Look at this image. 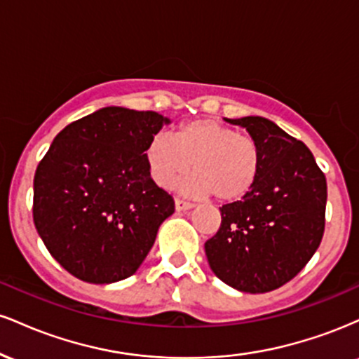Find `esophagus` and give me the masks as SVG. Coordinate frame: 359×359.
<instances>
[{
    "mask_svg": "<svg viewBox=\"0 0 359 359\" xmlns=\"http://www.w3.org/2000/svg\"><path fill=\"white\" fill-rule=\"evenodd\" d=\"M192 208H194L192 203H187V201H182V199H175L177 211H187V209H192Z\"/></svg>",
    "mask_w": 359,
    "mask_h": 359,
    "instance_id": "obj_1",
    "label": "esophagus"
}]
</instances>
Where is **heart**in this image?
Instances as JSON below:
<instances>
[{
    "mask_svg": "<svg viewBox=\"0 0 359 359\" xmlns=\"http://www.w3.org/2000/svg\"><path fill=\"white\" fill-rule=\"evenodd\" d=\"M145 160L158 187H170L192 167L194 174L180 184V191L194 196L214 194L221 203H234L257 184L262 150L251 135L201 118L180 125L174 138L155 135L147 145Z\"/></svg>",
    "mask_w": 359,
    "mask_h": 359,
    "instance_id": "heart-1",
    "label": "heart"
}]
</instances>
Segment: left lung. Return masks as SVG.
<instances>
[{
	"label": "left lung",
	"instance_id": "8db88e82",
	"mask_svg": "<svg viewBox=\"0 0 359 359\" xmlns=\"http://www.w3.org/2000/svg\"><path fill=\"white\" fill-rule=\"evenodd\" d=\"M224 119L257 140L262 168L241 201L219 208L221 228L205 241V257L226 285L263 294L294 278L319 248L327 184L312 151L273 121Z\"/></svg>",
	"mask_w": 359,
	"mask_h": 359
}]
</instances>
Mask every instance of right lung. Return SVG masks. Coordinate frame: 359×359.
Masks as SVG:
<instances>
[{
	"instance_id": "obj_1",
	"label": "right lung",
	"mask_w": 359,
	"mask_h": 359,
	"mask_svg": "<svg viewBox=\"0 0 359 359\" xmlns=\"http://www.w3.org/2000/svg\"><path fill=\"white\" fill-rule=\"evenodd\" d=\"M170 119L108 106L53 138L34 179V222L74 277L113 283L135 273L174 199L151 180L145 150Z\"/></svg>"
}]
</instances>
